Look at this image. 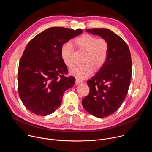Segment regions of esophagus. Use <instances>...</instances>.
<instances>
[{
	"label": "esophagus",
	"instance_id": "esophagus-1",
	"mask_svg": "<svg viewBox=\"0 0 152 152\" xmlns=\"http://www.w3.org/2000/svg\"><path fill=\"white\" fill-rule=\"evenodd\" d=\"M76 83L77 85H80V84L83 83V82L82 81V80H79V79H76Z\"/></svg>",
	"mask_w": 152,
	"mask_h": 152
}]
</instances>
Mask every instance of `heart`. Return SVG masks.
<instances>
[{
	"label": "heart",
	"mask_w": 152,
	"mask_h": 152,
	"mask_svg": "<svg viewBox=\"0 0 152 152\" xmlns=\"http://www.w3.org/2000/svg\"><path fill=\"white\" fill-rule=\"evenodd\" d=\"M75 45L81 52H84L82 66H76L70 70V74L79 79L89 77L93 69H100L105 63L108 52L109 44L104 38H97L89 34H84L75 39ZM73 48L70 43L64 44L61 50V58L69 67L73 66L72 55Z\"/></svg>",
	"instance_id": "heart-1"
}]
</instances>
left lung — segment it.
Returning <instances> with one entry per match:
<instances>
[{
  "mask_svg": "<svg viewBox=\"0 0 152 152\" xmlns=\"http://www.w3.org/2000/svg\"><path fill=\"white\" fill-rule=\"evenodd\" d=\"M99 35L109 44L105 63L87 84L90 94L83 99L84 109L97 118L115 113L124 101L132 76L131 55L125 41L112 31L104 28L86 29Z\"/></svg>",
  "mask_w": 152,
  "mask_h": 152,
  "instance_id": "obj_1",
  "label": "left lung"
}]
</instances>
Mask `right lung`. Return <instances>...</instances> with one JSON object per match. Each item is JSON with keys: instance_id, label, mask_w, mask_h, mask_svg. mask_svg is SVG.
I'll return each mask as SVG.
<instances>
[{"instance_id": "obj_1", "label": "right lung", "mask_w": 152, "mask_h": 152, "mask_svg": "<svg viewBox=\"0 0 152 152\" xmlns=\"http://www.w3.org/2000/svg\"><path fill=\"white\" fill-rule=\"evenodd\" d=\"M82 32V29L52 27L28 43L18 72L19 96L28 110L46 116L61 105L63 93L75 82L73 77L64 76L68 71L61 58V48Z\"/></svg>"}]
</instances>
